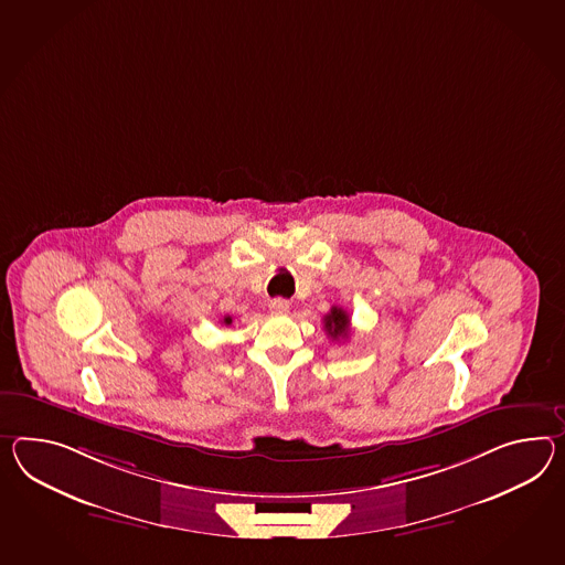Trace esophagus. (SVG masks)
<instances>
[{
  "instance_id": "1",
  "label": "esophagus",
  "mask_w": 565,
  "mask_h": 565,
  "mask_svg": "<svg viewBox=\"0 0 565 565\" xmlns=\"http://www.w3.org/2000/svg\"><path fill=\"white\" fill-rule=\"evenodd\" d=\"M269 310L276 312V315H286L289 310V302L288 300H284V298H274V300L269 302Z\"/></svg>"
}]
</instances>
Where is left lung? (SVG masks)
<instances>
[{"instance_id":"8db88e82","label":"left lung","mask_w":565,"mask_h":565,"mask_svg":"<svg viewBox=\"0 0 565 565\" xmlns=\"http://www.w3.org/2000/svg\"><path fill=\"white\" fill-rule=\"evenodd\" d=\"M349 324H351L349 315L339 306H332L331 312L324 317V331L334 341L349 337Z\"/></svg>"}]
</instances>
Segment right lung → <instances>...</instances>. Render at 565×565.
Returning a JSON list of instances; mask_svg holds the SVG:
<instances>
[{
	"mask_svg": "<svg viewBox=\"0 0 565 565\" xmlns=\"http://www.w3.org/2000/svg\"><path fill=\"white\" fill-rule=\"evenodd\" d=\"M222 324H226V327H228V324H233V318H231V317L222 318Z\"/></svg>",
	"mask_w": 565,
	"mask_h": 565,
	"instance_id": "obj_1",
	"label": "right lung"
}]
</instances>
